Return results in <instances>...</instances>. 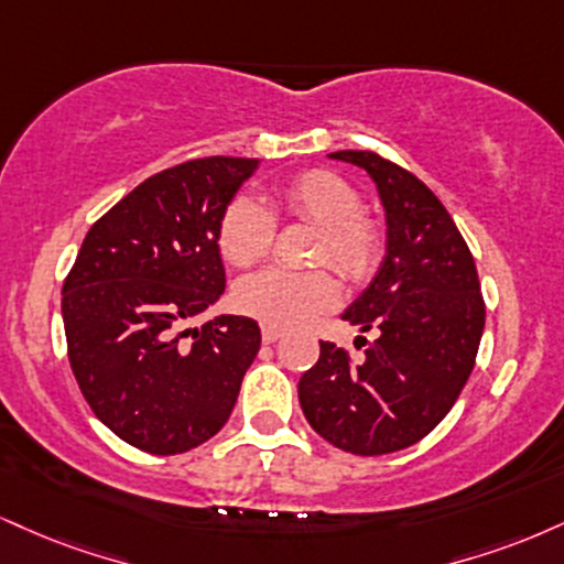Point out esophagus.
Segmentation results:
<instances>
[{
	"label": "esophagus",
	"instance_id": "esophagus-1",
	"mask_svg": "<svg viewBox=\"0 0 564 564\" xmlns=\"http://www.w3.org/2000/svg\"><path fill=\"white\" fill-rule=\"evenodd\" d=\"M281 338V328H273V325H262V341L273 344Z\"/></svg>",
	"mask_w": 564,
	"mask_h": 564
}]
</instances>
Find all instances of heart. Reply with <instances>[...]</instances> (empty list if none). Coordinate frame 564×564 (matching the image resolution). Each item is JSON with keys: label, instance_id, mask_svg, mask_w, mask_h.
<instances>
[{"label": "heart", "instance_id": "b5f03b06", "mask_svg": "<svg viewBox=\"0 0 564 564\" xmlns=\"http://www.w3.org/2000/svg\"><path fill=\"white\" fill-rule=\"evenodd\" d=\"M273 202L294 220L321 228L315 262L336 268L349 281H362L378 268L383 254V234L349 181L330 171H307L273 194ZM275 239V217L249 196H236L223 209L217 226L220 252L234 268H252L264 260ZM338 302L336 278L325 270L289 273L262 270L236 283L234 304L243 315L273 325L294 328L310 323Z\"/></svg>", "mask_w": 564, "mask_h": 564}]
</instances>
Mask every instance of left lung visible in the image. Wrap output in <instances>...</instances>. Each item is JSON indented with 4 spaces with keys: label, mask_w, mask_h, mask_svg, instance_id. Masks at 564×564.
<instances>
[{
    "label": "left lung",
    "mask_w": 564,
    "mask_h": 564,
    "mask_svg": "<svg viewBox=\"0 0 564 564\" xmlns=\"http://www.w3.org/2000/svg\"><path fill=\"white\" fill-rule=\"evenodd\" d=\"M376 181L386 209V257L344 321L376 330L365 357L321 341L300 381L307 423L338 449L376 457L406 449L436 429L476 365L486 304L476 260L438 196L376 152L344 149Z\"/></svg>",
    "instance_id": "8db88e82"
}]
</instances>
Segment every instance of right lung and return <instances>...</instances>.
<instances>
[{
	"mask_svg": "<svg viewBox=\"0 0 564 564\" xmlns=\"http://www.w3.org/2000/svg\"><path fill=\"white\" fill-rule=\"evenodd\" d=\"M260 162L167 167L88 228L63 283L67 359L101 423L135 449L183 454L228 423L260 351L252 317H194L220 300L223 209Z\"/></svg>",
	"mask_w": 564,
	"mask_h": 564,
	"instance_id": "obj_1",
	"label": "right lung"
}]
</instances>
